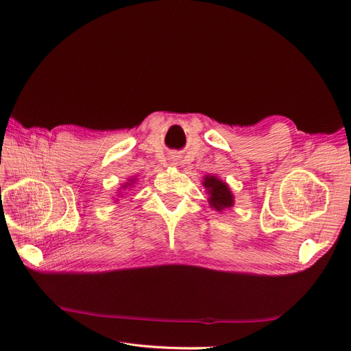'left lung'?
<instances>
[{
	"label": "left lung",
	"instance_id": "1",
	"mask_svg": "<svg viewBox=\"0 0 351 351\" xmlns=\"http://www.w3.org/2000/svg\"><path fill=\"white\" fill-rule=\"evenodd\" d=\"M204 186L208 189V193L210 195L209 204L212 208H215L217 210H222L232 206V195L228 186L222 182V180H218L214 176H206Z\"/></svg>",
	"mask_w": 351,
	"mask_h": 351
}]
</instances>
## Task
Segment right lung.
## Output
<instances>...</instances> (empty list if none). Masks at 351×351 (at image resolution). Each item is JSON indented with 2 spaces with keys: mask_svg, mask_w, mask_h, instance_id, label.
I'll return each mask as SVG.
<instances>
[{
  "mask_svg": "<svg viewBox=\"0 0 351 351\" xmlns=\"http://www.w3.org/2000/svg\"><path fill=\"white\" fill-rule=\"evenodd\" d=\"M127 184H130V183H127ZM124 187H125V186H124Z\"/></svg>",
  "mask_w": 351,
  "mask_h": 351,
  "instance_id": "1",
  "label": "right lung"
}]
</instances>
